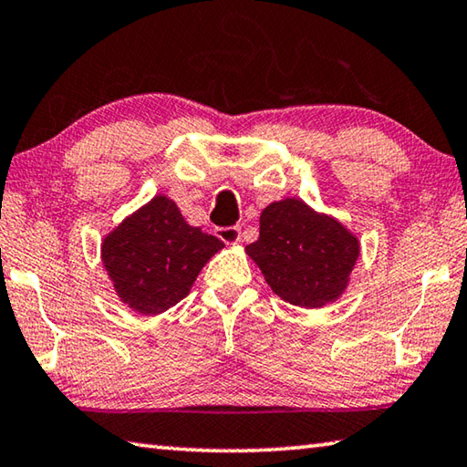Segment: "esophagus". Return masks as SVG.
Listing matches in <instances>:
<instances>
[{
  "label": "esophagus",
  "instance_id": "1",
  "mask_svg": "<svg viewBox=\"0 0 467 467\" xmlns=\"http://www.w3.org/2000/svg\"><path fill=\"white\" fill-rule=\"evenodd\" d=\"M215 234H217V238H219L221 242L232 244V246H234V244H240V240H242V229H240V225L217 227Z\"/></svg>",
  "mask_w": 467,
  "mask_h": 467
}]
</instances>
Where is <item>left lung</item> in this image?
I'll list each match as a JSON object with an SVG mask.
<instances>
[{
  "label": "left lung",
  "mask_w": 467,
  "mask_h": 467,
  "mask_svg": "<svg viewBox=\"0 0 467 467\" xmlns=\"http://www.w3.org/2000/svg\"><path fill=\"white\" fill-rule=\"evenodd\" d=\"M358 252L355 234L301 199L268 204L260 213L258 240L246 246L275 296L307 309L345 293Z\"/></svg>",
  "instance_id": "left-lung-1"
}]
</instances>
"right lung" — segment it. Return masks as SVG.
Masks as SVG:
<instances>
[{"label": "right lung", "mask_w": 467, "mask_h": 467, "mask_svg": "<svg viewBox=\"0 0 467 467\" xmlns=\"http://www.w3.org/2000/svg\"><path fill=\"white\" fill-rule=\"evenodd\" d=\"M221 248L223 242L188 225L178 204L158 194L106 235L102 265L122 304L158 316L191 293Z\"/></svg>", "instance_id": "add662e5"}]
</instances>
